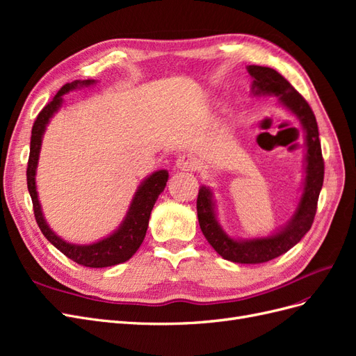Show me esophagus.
<instances>
[{
	"mask_svg": "<svg viewBox=\"0 0 356 356\" xmlns=\"http://www.w3.org/2000/svg\"><path fill=\"white\" fill-rule=\"evenodd\" d=\"M197 165H199L197 159L191 154H182L177 159V168L179 170H193L197 168Z\"/></svg>",
	"mask_w": 356,
	"mask_h": 356,
	"instance_id": "obj_1",
	"label": "esophagus"
}]
</instances>
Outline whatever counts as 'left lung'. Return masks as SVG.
<instances>
[{"label": "left lung", "mask_w": 356, "mask_h": 356, "mask_svg": "<svg viewBox=\"0 0 356 356\" xmlns=\"http://www.w3.org/2000/svg\"><path fill=\"white\" fill-rule=\"evenodd\" d=\"M254 96L275 95L285 110L293 113L303 126L306 141L305 181L298 207L289 221L272 236L255 239H233L218 224L209 187L202 186L197 196V218L202 233L209 245L224 260L241 264H258L270 261L297 245L310 230L314 222L319 193L324 182V159H322L318 123L314 111L293 86L273 68L250 65Z\"/></svg>", "instance_id": "1"}]
</instances>
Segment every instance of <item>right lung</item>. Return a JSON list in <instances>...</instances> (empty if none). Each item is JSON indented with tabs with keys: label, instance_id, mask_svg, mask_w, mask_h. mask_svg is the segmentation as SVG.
<instances>
[{
	"label": "right lung",
	"instance_id": "add662e5",
	"mask_svg": "<svg viewBox=\"0 0 356 356\" xmlns=\"http://www.w3.org/2000/svg\"><path fill=\"white\" fill-rule=\"evenodd\" d=\"M95 80H75L72 83H67L62 86L60 90L55 95L44 108L40 111L37 115V120L32 126V135H31V149H29V160H28V169H26V181H28V191L32 199V207H34V215L41 233L46 236V239L58 250L71 258L72 261L86 267H108L115 266L127 261L141 246L147 227L148 220L152 215L154 203L161 191L165 190L166 182L169 178L168 170L161 169L156 170L154 174L145 178L141 186L138 187L135 196L132 199L131 207L126 213L123 222L120 224L113 234L105 238L99 242H95L90 245H75L65 242L62 238L53 232L49 224L44 220V215L41 211V204L38 200V193L35 186V174H37V165L41 149L42 135L46 132V126L49 124L50 118L53 117L63 102V95H67L71 90L88 88L93 84Z\"/></svg>",
	"mask_w": 356,
	"mask_h": 356
}]
</instances>
